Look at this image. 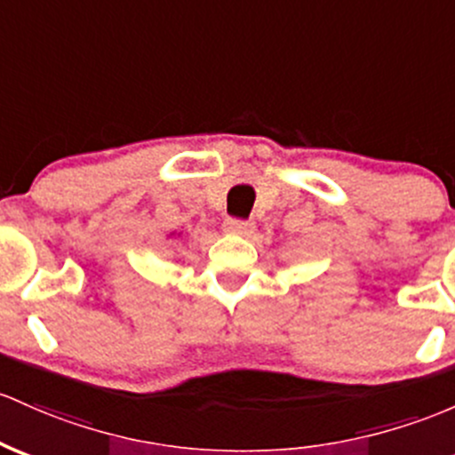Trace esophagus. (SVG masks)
<instances>
[{
    "label": "esophagus",
    "instance_id": "1",
    "mask_svg": "<svg viewBox=\"0 0 455 455\" xmlns=\"http://www.w3.org/2000/svg\"><path fill=\"white\" fill-rule=\"evenodd\" d=\"M224 233H231V235H248L254 231V222L248 220H237V218H227L222 224Z\"/></svg>",
    "mask_w": 455,
    "mask_h": 455
}]
</instances>
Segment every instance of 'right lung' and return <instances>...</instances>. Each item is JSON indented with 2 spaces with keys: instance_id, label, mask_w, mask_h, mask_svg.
Here are the masks:
<instances>
[{
  "instance_id": "right-lung-1",
  "label": "right lung",
  "mask_w": 455,
  "mask_h": 455,
  "mask_svg": "<svg viewBox=\"0 0 455 455\" xmlns=\"http://www.w3.org/2000/svg\"><path fill=\"white\" fill-rule=\"evenodd\" d=\"M174 235V233H171V235H168V237H172ZM179 235H181V233H179Z\"/></svg>"
}]
</instances>
